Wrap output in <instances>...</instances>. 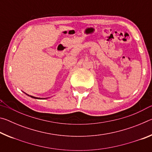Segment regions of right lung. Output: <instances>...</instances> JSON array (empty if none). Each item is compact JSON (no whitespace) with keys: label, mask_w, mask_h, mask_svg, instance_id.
I'll list each match as a JSON object with an SVG mask.
<instances>
[{"label":"right lung","mask_w":152,"mask_h":152,"mask_svg":"<svg viewBox=\"0 0 152 152\" xmlns=\"http://www.w3.org/2000/svg\"><path fill=\"white\" fill-rule=\"evenodd\" d=\"M24 93L25 94H27V96H30V97H31V98H33V99H48V98H38V97H35V96H31V95H29V94H26L25 93V92H24Z\"/></svg>","instance_id":"add662e5"}]
</instances>
